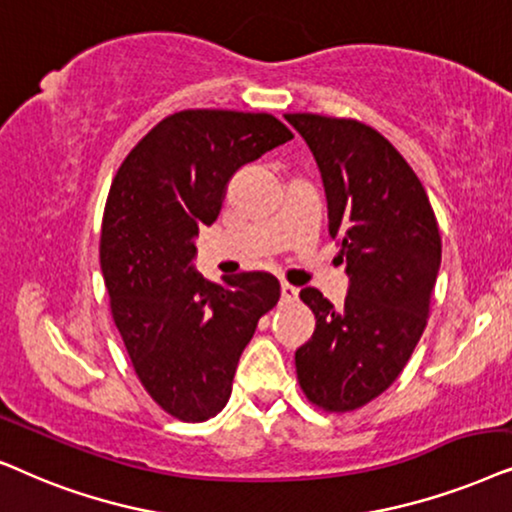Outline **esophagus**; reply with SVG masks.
Instances as JSON below:
<instances>
[{
	"instance_id": "1",
	"label": "esophagus",
	"mask_w": 512,
	"mask_h": 512,
	"mask_svg": "<svg viewBox=\"0 0 512 512\" xmlns=\"http://www.w3.org/2000/svg\"><path fill=\"white\" fill-rule=\"evenodd\" d=\"M281 299L283 302H292V299H297V288L290 283H281Z\"/></svg>"
}]
</instances>
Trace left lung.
<instances>
[{
    "label": "left lung",
    "instance_id": "left-lung-1",
    "mask_svg": "<svg viewBox=\"0 0 512 512\" xmlns=\"http://www.w3.org/2000/svg\"><path fill=\"white\" fill-rule=\"evenodd\" d=\"M323 177L327 229L346 257L349 295L332 306L316 288L299 292L316 330L295 353L306 398L351 412L398 379L424 335L442 243L419 177L398 149L356 119L285 114Z\"/></svg>",
    "mask_w": 512,
    "mask_h": 512
}]
</instances>
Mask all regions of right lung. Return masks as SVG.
<instances>
[{
    "label": "right lung",
    "mask_w": 512,
    "mask_h": 512,
    "mask_svg": "<svg viewBox=\"0 0 512 512\" xmlns=\"http://www.w3.org/2000/svg\"><path fill=\"white\" fill-rule=\"evenodd\" d=\"M288 140L271 114L185 109L159 121L114 175L100 236L109 309L140 384L170 417L206 421L227 405L238 358L281 297L267 271L217 285L192 262L231 175Z\"/></svg>",
    "instance_id": "right-lung-1"
}]
</instances>
